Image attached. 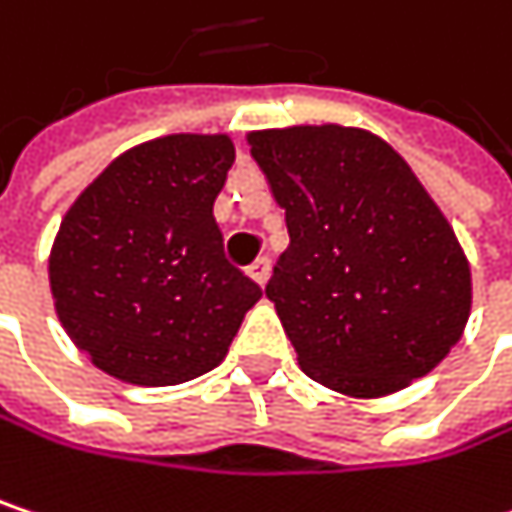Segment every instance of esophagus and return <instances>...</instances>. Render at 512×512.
<instances>
[{"mask_svg":"<svg viewBox=\"0 0 512 512\" xmlns=\"http://www.w3.org/2000/svg\"><path fill=\"white\" fill-rule=\"evenodd\" d=\"M269 269H272V260H269V257H257L255 263L249 266V275L263 287V284L269 281Z\"/></svg>","mask_w":512,"mask_h":512,"instance_id":"obj_1","label":"esophagus"}]
</instances>
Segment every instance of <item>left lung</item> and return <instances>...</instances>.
Returning a JSON list of instances; mask_svg holds the SVG:
<instances>
[{"label": "left lung", "instance_id": "1", "mask_svg": "<svg viewBox=\"0 0 512 512\" xmlns=\"http://www.w3.org/2000/svg\"><path fill=\"white\" fill-rule=\"evenodd\" d=\"M290 234L266 296L320 385L382 397L427 376L460 341L471 272L403 156L350 127L252 133Z\"/></svg>", "mask_w": 512, "mask_h": 512}]
</instances>
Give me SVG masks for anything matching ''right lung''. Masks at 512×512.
Returning <instances> with one entry per match:
<instances>
[{"label":"right lung","mask_w":512,"mask_h":512,"mask_svg":"<svg viewBox=\"0 0 512 512\" xmlns=\"http://www.w3.org/2000/svg\"><path fill=\"white\" fill-rule=\"evenodd\" d=\"M231 162L228 136H165L118 156L67 210L55 311L109 376L159 388L213 370L260 299L213 216Z\"/></svg>","instance_id":"add662e5"}]
</instances>
